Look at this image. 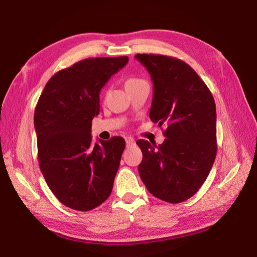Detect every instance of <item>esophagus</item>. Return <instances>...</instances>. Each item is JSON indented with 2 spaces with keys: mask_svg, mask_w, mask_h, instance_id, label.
<instances>
[{
  "mask_svg": "<svg viewBox=\"0 0 257 257\" xmlns=\"http://www.w3.org/2000/svg\"><path fill=\"white\" fill-rule=\"evenodd\" d=\"M125 144H127V147L133 146V145H135V141L133 138H127L125 139Z\"/></svg>",
  "mask_w": 257,
  "mask_h": 257,
  "instance_id": "obj_1",
  "label": "esophagus"
}]
</instances>
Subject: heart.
<instances>
[{
    "instance_id": "1",
    "label": "heart",
    "mask_w": 257,
    "mask_h": 257,
    "mask_svg": "<svg viewBox=\"0 0 257 257\" xmlns=\"http://www.w3.org/2000/svg\"><path fill=\"white\" fill-rule=\"evenodd\" d=\"M137 80H141V79H137V78H129V79L125 81V85L132 84V82H135V81H137Z\"/></svg>"
}]
</instances>
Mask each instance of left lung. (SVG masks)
I'll return each instance as SVG.
<instances>
[{
    "mask_svg": "<svg viewBox=\"0 0 257 257\" xmlns=\"http://www.w3.org/2000/svg\"><path fill=\"white\" fill-rule=\"evenodd\" d=\"M153 81L150 118L168 128L161 145L137 141L138 167L151 194L180 203L201 188L216 155V108L210 89L184 61L167 55L136 54Z\"/></svg>",
    "mask_w": 257,
    "mask_h": 257,
    "instance_id": "8db88e82",
    "label": "left lung"
}]
</instances>
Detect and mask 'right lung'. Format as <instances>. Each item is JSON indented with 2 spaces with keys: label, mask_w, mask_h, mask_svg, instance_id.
Listing matches in <instances>:
<instances>
[{
  "label": "right lung",
  "mask_w": 257,
  "mask_h": 257,
  "mask_svg": "<svg viewBox=\"0 0 257 257\" xmlns=\"http://www.w3.org/2000/svg\"><path fill=\"white\" fill-rule=\"evenodd\" d=\"M128 60L90 58L56 72L35 108L41 171L55 197L73 210H93L112 191L125 142L112 137L93 145L90 130L101 89Z\"/></svg>",
  "instance_id": "1"
}]
</instances>
